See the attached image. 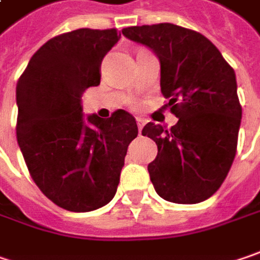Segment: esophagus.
Here are the masks:
<instances>
[{"label": "esophagus", "mask_w": 260, "mask_h": 260, "mask_svg": "<svg viewBox=\"0 0 260 260\" xmlns=\"http://www.w3.org/2000/svg\"><path fill=\"white\" fill-rule=\"evenodd\" d=\"M136 121H137V127H139V135H142V128H143V125H145V120H143V118H140V117H137Z\"/></svg>", "instance_id": "esophagus-1"}]
</instances>
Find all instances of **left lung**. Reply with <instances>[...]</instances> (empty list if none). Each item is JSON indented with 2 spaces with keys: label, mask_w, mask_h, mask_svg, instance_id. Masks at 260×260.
Instances as JSON below:
<instances>
[{
  "label": "left lung",
  "mask_w": 260,
  "mask_h": 260,
  "mask_svg": "<svg viewBox=\"0 0 260 260\" xmlns=\"http://www.w3.org/2000/svg\"><path fill=\"white\" fill-rule=\"evenodd\" d=\"M121 32L159 58L161 92L178 118L170 130L155 123L142 130L158 146L148 165L153 187L168 202L206 201L221 187L237 150L241 105L236 73L199 32L171 23Z\"/></svg>",
  "instance_id": "left-lung-1"
}]
</instances>
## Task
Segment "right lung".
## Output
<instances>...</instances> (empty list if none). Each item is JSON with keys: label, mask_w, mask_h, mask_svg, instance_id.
<instances>
[{"label": "right lung", "mask_w": 260, "mask_h": 260, "mask_svg": "<svg viewBox=\"0 0 260 260\" xmlns=\"http://www.w3.org/2000/svg\"><path fill=\"white\" fill-rule=\"evenodd\" d=\"M121 38L117 29H77L41 46L16 87L17 142L33 181L49 201L89 212L114 198L135 117L117 110L110 118H85L82 95L101 83V62Z\"/></svg>", "instance_id": "right-lung-1"}]
</instances>
